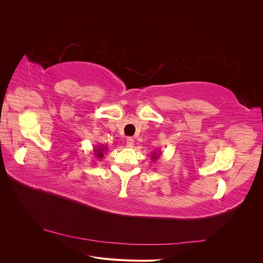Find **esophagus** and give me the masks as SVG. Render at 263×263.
Wrapping results in <instances>:
<instances>
[{
    "mask_svg": "<svg viewBox=\"0 0 263 263\" xmlns=\"http://www.w3.org/2000/svg\"><path fill=\"white\" fill-rule=\"evenodd\" d=\"M126 146L128 148H133L134 147V139L133 138H127L126 139Z\"/></svg>",
    "mask_w": 263,
    "mask_h": 263,
    "instance_id": "1",
    "label": "esophagus"
}]
</instances>
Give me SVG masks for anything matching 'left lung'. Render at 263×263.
<instances>
[{"label": "left lung", "instance_id": "left-lung-1", "mask_svg": "<svg viewBox=\"0 0 263 263\" xmlns=\"http://www.w3.org/2000/svg\"><path fill=\"white\" fill-rule=\"evenodd\" d=\"M162 153H159V151L157 150V151H154L153 154H151V160L153 161H157L159 158H160V155H161Z\"/></svg>", "mask_w": 263, "mask_h": 263}]
</instances>
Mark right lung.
Wrapping results in <instances>:
<instances>
[{
	"label": "right lung",
	"instance_id": "add662e5",
	"mask_svg": "<svg viewBox=\"0 0 263 263\" xmlns=\"http://www.w3.org/2000/svg\"><path fill=\"white\" fill-rule=\"evenodd\" d=\"M106 150H107V148L104 145H97V147H94V149H93L95 158L101 160V159H103V157H104V153Z\"/></svg>",
	"mask_w": 263,
	"mask_h": 263
}]
</instances>
